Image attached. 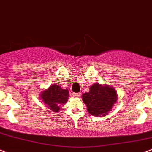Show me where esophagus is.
I'll use <instances>...</instances> for the list:
<instances>
[{"instance_id": "34e87169", "label": "esophagus", "mask_w": 152, "mask_h": 152, "mask_svg": "<svg viewBox=\"0 0 152 152\" xmlns=\"http://www.w3.org/2000/svg\"><path fill=\"white\" fill-rule=\"evenodd\" d=\"M73 96L74 97H76V98H79V97L80 96V92H78V93H75V92H73Z\"/></svg>"}]
</instances>
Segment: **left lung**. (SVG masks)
<instances>
[{"mask_svg": "<svg viewBox=\"0 0 152 152\" xmlns=\"http://www.w3.org/2000/svg\"><path fill=\"white\" fill-rule=\"evenodd\" d=\"M83 103L87 110L95 116H105L116 103L118 97L115 89L107 85L94 83L89 87V92L82 95Z\"/></svg>", "mask_w": 152, "mask_h": 152, "instance_id": "left-lung-1", "label": "left lung"}]
</instances>
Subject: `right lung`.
I'll use <instances>...</instances> for the list:
<instances>
[{"label":"right lung","instance_id":"add662e5","mask_svg":"<svg viewBox=\"0 0 152 152\" xmlns=\"http://www.w3.org/2000/svg\"><path fill=\"white\" fill-rule=\"evenodd\" d=\"M68 89H63L59 85L53 84L40 94V98L46 104V107L54 112H58L62 105L66 104L69 99Z\"/></svg>","mask_w":152,"mask_h":152}]
</instances>
